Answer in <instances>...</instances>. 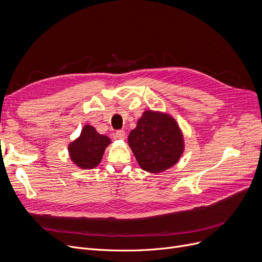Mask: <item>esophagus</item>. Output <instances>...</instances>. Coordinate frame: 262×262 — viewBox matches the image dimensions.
<instances>
[{
    "mask_svg": "<svg viewBox=\"0 0 262 262\" xmlns=\"http://www.w3.org/2000/svg\"><path fill=\"white\" fill-rule=\"evenodd\" d=\"M115 137H116L117 139H119V140H123V139H125V132L122 130V129H120V130H117V132H116V134H115Z\"/></svg>",
    "mask_w": 262,
    "mask_h": 262,
    "instance_id": "34e87169",
    "label": "esophagus"
}]
</instances>
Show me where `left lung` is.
I'll use <instances>...</instances> for the list:
<instances>
[{"label": "left lung", "mask_w": 262, "mask_h": 262, "mask_svg": "<svg viewBox=\"0 0 262 262\" xmlns=\"http://www.w3.org/2000/svg\"><path fill=\"white\" fill-rule=\"evenodd\" d=\"M127 141L140 168L149 173L172 168L185 149L183 132L176 120L154 110H145Z\"/></svg>", "instance_id": "1"}]
</instances>
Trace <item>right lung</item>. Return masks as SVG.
Instances as JSON below:
<instances>
[{
  "instance_id": "1",
  "label": "right lung",
  "mask_w": 262,
  "mask_h": 262,
  "mask_svg": "<svg viewBox=\"0 0 262 262\" xmlns=\"http://www.w3.org/2000/svg\"><path fill=\"white\" fill-rule=\"evenodd\" d=\"M112 140L101 135L91 125H85L78 138L68 146L72 162L80 169L89 170L98 167L106 147Z\"/></svg>"
}]
</instances>
